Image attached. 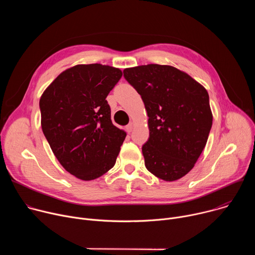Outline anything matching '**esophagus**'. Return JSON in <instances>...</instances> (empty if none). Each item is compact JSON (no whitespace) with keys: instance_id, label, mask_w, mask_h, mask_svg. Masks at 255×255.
Here are the masks:
<instances>
[{"instance_id":"esophagus-1","label":"esophagus","mask_w":255,"mask_h":255,"mask_svg":"<svg viewBox=\"0 0 255 255\" xmlns=\"http://www.w3.org/2000/svg\"><path fill=\"white\" fill-rule=\"evenodd\" d=\"M125 129H126V131H127L128 133H130V132L133 130V123H129V124L125 127Z\"/></svg>"}]
</instances>
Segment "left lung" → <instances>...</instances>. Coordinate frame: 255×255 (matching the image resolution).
<instances>
[{
    "instance_id": "8db88e82",
    "label": "left lung",
    "mask_w": 255,
    "mask_h": 255,
    "mask_svg": "<svg viewBox=\"0 0 255 255\" xmlns=\"http://www.w3.org/2000/svg\"><path fill=\"white\" fill-rule=\"evenodd\" d=\"M123 72L148 116L149 139L142 146L145 166L165 181L181 178L195 166L212 127L207 90L171 65H138Z\"/></svg>"
}]
</instances>
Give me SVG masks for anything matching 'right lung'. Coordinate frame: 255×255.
Masks as SVG:
<instances>
[{
	"label": "right lung",
	"instance_id": "1",
	"mask_svg": "<svg viewBox=\"0 0 255 255\" xmlns=\"http://www.w3.org/2000/svg\"><path fill=\"white\" fill-rule=\"evenodd\" d=\"M122 70L100 63L77 64L45 89L39 106L42 131L62 165L82 180L110 170L126 132L113 125L108 94Z\"/></svg>",
	"mask_w": 255,
	"mask_h": 255
}]
</instances>
